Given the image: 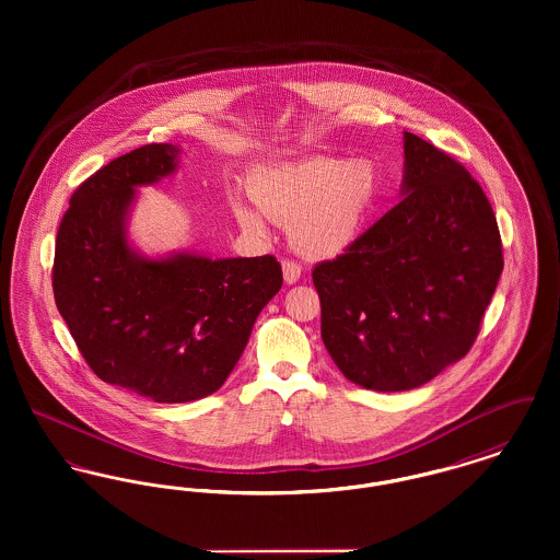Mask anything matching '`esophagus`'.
I'll return each mask as SVG.
<instances>
[{"mask_svg":"<svg viewBox=\"0 0 560 560\" xmlns=\"http://www.w3.org/2000/svg\"><path fill=\"white\" fill-rule=\"evenodd\" d=\"M281 267H283V279H285L288 285H293V283L300 281V275H302V267L300 265H295L292 260H283Z\"/></svg>","mask_w":560,"mask_h":560,"instance_id":"obj_1","label":"esophagus"}]
</instances>
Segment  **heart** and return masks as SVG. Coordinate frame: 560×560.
<instances>
[{
  "mask_svg": "<svg viewBox=\"0 0 560 560\" xmlns=\"http://www.w3.org/2000/svg\"><path fill=\"white\" fill-rule=\"evenodd\" d=\"M380 188V172L372 160L308 158L254 172L247 195L257 208L235 199L231 212L241 231L252 237H267L265 215L288 224L300 254L325 260L361 240Z\"/></svg>",
  "mask_w": 560,
  "mask_h": 560,
  "instance_id": "obj_1",
  "label": "heart"
}]
</instances>
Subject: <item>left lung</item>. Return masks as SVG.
Masks as SVG:
<instances>
[{"instance_id":"obj_1","label":"left lung","mask_w":560,"mask_h":560,"mask_svg":"<svg viewBox=\"0 0 560 560\" xmlns=\"http://www.w3.org/2000/svg\"><path fill=\"white\" fill-rule=\"evenodd\" d=\"M399 203L313 270L320 338L352 384L418 388L477 338L504 260L493 210L450 155L402 132Z\"/></svg>"}]
</instances>
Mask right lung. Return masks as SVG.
<instances>
[{
  "label": "right lung",
  "instance_id": "add662e5",
  "mask_svg": "<svg viewBox=\"0 0 560 560\" xmlns=\"http://www.w3.org/2000/svg\"><path fill=\"white\" fill-rule=\"evenodd\" d=\"M180 153L144 144L98 170L71 197L54 254L56 306L88 365L155 402L215 393L283 285L272 256H147L133 243L138 188L178 172Z\"/></svg>",
  "mask_w": 560,
  "mask_h": 560
}]
</instances>
